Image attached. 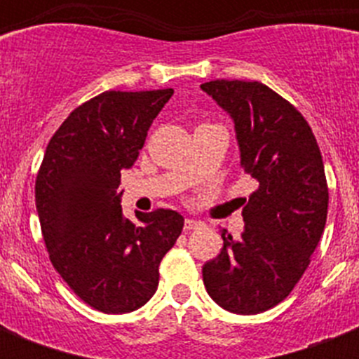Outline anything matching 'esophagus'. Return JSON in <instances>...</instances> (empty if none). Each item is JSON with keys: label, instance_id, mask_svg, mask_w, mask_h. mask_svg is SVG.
Segmentation results:
<instances>
[{"label": "esophagus", "instance_id": "34e87169", "mask_svg": "<svg viewBox=\"0 0 359 359\" xmlns=\"http://www.w3.org/2000/svg\"><path fill=\"white\" fill-rule=\"evenodd\" d=\"M201 227H203V222H199V219L188 218L184 222V231H186V233H190V231H196V229H201Z\"/></svg>", "mask_w": 359, "mask_h": 359}]
</instances>
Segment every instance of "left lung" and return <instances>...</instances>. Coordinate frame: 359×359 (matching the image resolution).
<instances>
[{"mask_svg":"<svg viewBox=\"0 0 359 359\" xmlns=\"http://www.w3.org/2000/svg\"><path fill=\"white\" fill-rule=\"evenodd\" d=\"M201 89L235 121L240 165L259 182L242 208L238 240L203 266L218 306L257 315L290 294L311 262L328 216L323 154L298 109L261 81L214 80Z\"/></svg>","mask_w":359,"mask_h":359,"instance_id":"1","label":"left lung"}]
</instances>
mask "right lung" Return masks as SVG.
<instances>
[{"instance_id":"obj_1","label":"right lung","mask_w":359,"mask_h":359,"mask_svg":"<svg viewBox=\"0 0 359 359\" xmlns=\"http://www.w3.org/2000/svg\"><path fill=\"white\" fill-rule=\"evenodd\" d=\"M173 89L106 91L63 121L35 182L42 236L65 283L102 313H130L158 289V266L182 233L169 208H121V171L134 165L152 121Z\"/></svg>"}]
</instances>
